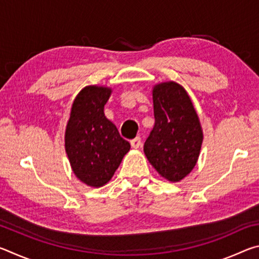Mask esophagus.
Wrapping results in <instances>:
<instances>
[{"label":"esophagus","instance_id":"esophagus-1","mask_svg":"<svg viewBox=\"0 0 259 259\" xmlns=\"http://www.w3.org/2000/svg\"><path fill=\"white\" fill-rule=\"evenodd\" d=\"M130 144H131V147H133V148H139L140 146H142V138L136 137L135 139L131 140Z\"/></svg>","mask_w":259,"mask_h":259}]
</instances>
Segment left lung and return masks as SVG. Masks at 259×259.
<instances>
[{"mask_svg": "<svg viewBox=\"0 0 259 259\" xmlns=\"http://www.w3.org/2000/svg\"><path fill=\"white\" fill-rule=\"evenodd\" d=\"M155 123L144 152L162 177L179 182L192 171L198 161L203 135L187 93L175 82L153 89Z\"/></svg>", "mask_w": 259, "mask_h": 259, "instance_id": "1", "label": "left lung"}]
</instances>
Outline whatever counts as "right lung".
<instances>
[{"instance_id":"obj_1","label":"right lung","mask_w":259,"mask_h":259,"mask_svg":"<svg viewBox=\"0 0 259 259\" xmlns=\"http://www.w3.org/2000/svg\"><path fill=\"white\" fill-rule=\"evenodd\" d=\"M111 89L85 87L74 100L65 134V148L76 177L100 187L113 177L130 144L106 119L104 106Z\"/></svg>"}]
</instances>
